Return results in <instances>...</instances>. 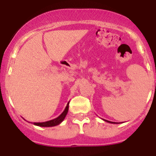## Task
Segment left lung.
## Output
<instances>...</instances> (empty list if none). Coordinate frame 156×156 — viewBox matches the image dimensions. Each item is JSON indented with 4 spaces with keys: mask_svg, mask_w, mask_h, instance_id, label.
Wrapping results in <instances>:
<instances>
[{
    "mask_svg": "<svg viewBox=\"0 0 156 156\" xmlns=\"http://www.w3.org/2000/svg\"><path fill=\"white\" fill-rule=\"evenodd\" d=\"M103 120H104V121H105V122H110V123H116V122H111V121L106 120V119H103Z\"/></svg>",
    "mask_w": 156,
    "mask_h": 156,
    "instance_id": "obj_1",
    "label": "left lung"
}]
</instances>
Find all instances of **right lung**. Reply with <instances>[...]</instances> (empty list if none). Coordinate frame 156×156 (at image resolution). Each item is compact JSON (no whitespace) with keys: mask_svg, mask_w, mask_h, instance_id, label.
<instances>
[{"mask_svg":"<svg viewBox=\"0 0 156 156\" xmlns=\"http://www.w3.org/2000/svg\"><path fill=\"white\" fill-rule=\"evenodd\" d=\"M69 104V101L67 105H66V108H65V110L63 111L62 113L59 115V116H58L57 118H55V119H51V120H49V121H47V122H32V123L35 125V126H42V127H50V126H57V125H59L63 120H64L66 115H67V113H68Z\"/></svg>","mask_w":156,"mask_h":156,"instance_id":"obj_1","label":"right lung"}]
</instances>
